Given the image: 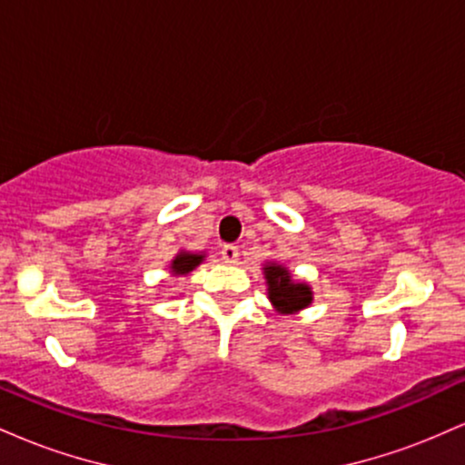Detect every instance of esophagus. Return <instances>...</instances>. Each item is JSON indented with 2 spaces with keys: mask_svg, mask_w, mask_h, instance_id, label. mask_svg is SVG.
<instances>
[{
  "mask_svg": "<svg viewBox=\"0 0 465 465\" xmlns=\"http://www.w3.org/2000/svg\"><path fill=\"white\" fill-rule=\"evenodd\" d=\"M238 255H240V251H238V247H233V244H225V247L221 249V258L225 260L227 264H236Z\"/></svg>",
  "mask_w": 465,
  "mask_h": 465,
  "instance_id": "34e87169",
  "label": "esophagus"
}]
</instances>
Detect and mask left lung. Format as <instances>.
<instances>
[{
	"label": "left lung",
	"instance_id": "8db88e82",
	"mask_svg": "<svg viewBox=\"0 0 465 465\" xmlns=\"http://www.w3.org/2000/svg\"><path fill=\"white\" fill-rule=\"evenodd\" d=\"M266 286H269V300L277 312L292 314L300 312L312 303V291L306 282H295L288 273L286 266L266 262L264 264Z\"/></svg>",
	"mask_w": 465,
	"mask_h": 465
}]
</instances>
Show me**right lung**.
I'll return each instance as SVG.
<instances>
[{
	"instance_id": "1",
	"label": "right lung",
	"mask_w": 465,
	"mask_h": 465,
	"mask_svg": "<svg viewBox=\"0 0 465 465\" xmlns=\"http://www.w3.org/2000/svg\"><path fill=\"white\" fill-rule=\"evenodd\" d=\"M205 258V253H190V251H181L177 258L170 262V273L173 275H188L192 269H196Z\"/></svg>"
}]
</instances>
